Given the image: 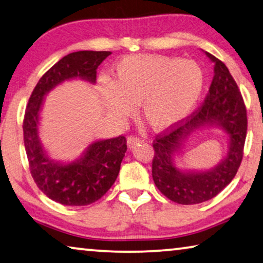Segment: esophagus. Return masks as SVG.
I'll return each instance as SVG.
<instances>
[{
    "label": "esophagus",
    "mask_w": 263,
    "mask_h": 263,
    "mask_svg": "<svg viewBox=\"0 0 263 263\" xmlns=\"http://www.w3.org/2000/svg\"><path fill=\"white\" fill-rule=\"evenodd\" d=\"M142 142H143V140L140 138H137V137H128V138H127V146H128V148H133L137 144H139Z\"/></svg>",
    "instance_id": "obj_1"
}]
</instances>
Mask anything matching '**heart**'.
Returning a JSON list of instances; mask_svg holds the SVG:
<instances>
[{"label": "heart", "instance_id": "1", "mask_svg": "<svg viewBox=\"0 0 263 263\" xmlns=\"http://www.w3.org/2000/svg\"><path fill=\"white\" fill-rule=\"evenodd\" d=\"M204 84V72L194 60L137 54L117 62L112 82H99L100 101L117 119L133 115V105L139 104L145 123L165 130L193 112Z\"/></svg>", "mask_w": 263, "mask_h": 263}]
</instances>
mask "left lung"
I'll return each instance as SVG.
<instances>
[{
  "label": "left lung",
  "instance_id": "8db88e82",
  "mask_svg": "<svg viewBox=\"0 0 263 263\" xmlns=\"http://www.w3.org/2000/svg\"><path fill=\"white\" fill-rule=\"evenodd\" d=\"M214 64V78L202 107L181 126L157 137L152 178L160 193L178 204H198L215 197L233 181L240 167L247 136V111L236 82L227 66L204 52ZM219 128L229 148L216 166L209 170H179L177 159L183 143L194 132Z\"/></svg>",
  "mask_w": 263,
  "mask_h": 263
}]
</instances>
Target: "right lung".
Listing matches in <instances>:
<instances>
[{
	"label": "right lung",
	"mask_w": 263,
	"mask_h": 263,
	"mask_svg": "<svg viewBox=\"0 0 263 263\" xmlns=\"http://www.w3.org/2000/svg\"><path fill=\"white\" fill-rule=\"evenodd\" d=\"M111 54L96 50L68 54L46 72L29 98L23 120V139L30 174L39 189L60 204L88 205L103 197L118 177L127 146L125 137L120 136L92 142L72 160L53 158L40 138L46 97L65 81L79 79L94 85L97 68Z\"/></svg>",
	"instance_id": "right-lung-1"
}]
</instances>
